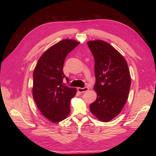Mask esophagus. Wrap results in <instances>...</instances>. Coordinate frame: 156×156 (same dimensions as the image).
Returning <instances> with one entry per match:
<instances>
[{
  "instance_id": "esophagus-1",
  "label": "esophagus",
  "mask_w": 156,
  "mask_h": 156,
  "mask_svg": "<svg viewBox=\"0 0 156 156\" xmlns=\"http://www.w3.org/2000/svg\"><path fill=\"white\" fill-rule=\"evenodd\" d=\"M78 91L80 93H84L86 92L89 90V88L87 87H78L77 88Z\"/></svg>"
}]
</instances>
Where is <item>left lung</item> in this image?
<instances>
[{
    "label": "left lung",
    "mask_w": 156,
    "mask_h": 156,
    "mask_svg": "<svg viewBox=\"0 0 156 156\" xmlns=\"http://www.w3.org/2000/svg\"><path fill=\"white\" fill-rule=\"evenodd\" d=\"M94 58L96 101L91 112L100 121L108 122L117 117L128 99L131 77L125 58L108 42L102 40L87 42Z\"/></svg>",
    "instance_id": "obj_1"
}]
</instances>
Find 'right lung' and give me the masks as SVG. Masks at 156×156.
Returning <instances> with one entry per match:
<instances>
[{"label":"right lung","mask_w":156,"mask_h":156,"mask_svg":"<svg viewBox=\"0 0 156 156\" xmlns=\"http://www.w3.org/2000/svg\"><path fill=\"white\" fill-rule=\"evenodd\" d=\"M75 40L65 39L56 43L43 53L33 72L32 93L41 113L55 123L68 117L70 101L76 89L64 86L63 72L65 58L79 44Z\"/></svg>","instance_id":"add662e5"}]
</instances>
